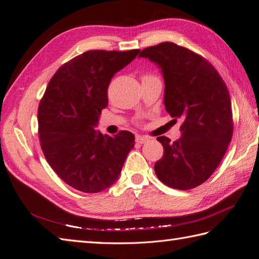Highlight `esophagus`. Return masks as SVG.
<instances>
[{
    "label": "esophagus",
    "instance_id": "34e87169",
    "mask_svg": "<svg viewBox=\"0 0 259 259\" xmlns=\"http://www.w3.org/2000/svg\"><path fill=\"white\" fill-rule=\"evenodd\" d=\"M149 139H150V138L147 137V136H143V135H137L136 138H135L137 144H145V143L148 142Z\"/></svg>",
    "mask_w": 259,
    "mask_h": 259
}]
</instances>
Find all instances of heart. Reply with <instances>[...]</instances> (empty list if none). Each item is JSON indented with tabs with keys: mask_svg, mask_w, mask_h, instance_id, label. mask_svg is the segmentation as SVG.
Returning <instances> with one entry per match:
<instances>
[{
	"mask_svg": "<svg viewBox=\"0 0 259 259\" xmlns=\"http://www.w3.org/2000/svg\"><path fill=\"white\" fill-rule=\"evenodd\" d=\"M148 76H149V75H146V76H144V77H148Z\"/></svg>",
	"mask_w": 259,
	"mask_h": 259,
	"instance_id": "b5f03b06",
	"label": "heart"
}]
</instances>
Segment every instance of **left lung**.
<instances>
[{
  "mask_svg": "<svg viewBox=\"0 0 259 259\" xmlns=\"http://www.w3.org/2000/svg\"><path fill=\"white\" fill-rule=\"evenodd\" d=\"M161 68L168 114L182 119V137L156 139L164 148L154 170L163 184L178 190L200 186L223 160L233 133L231 100L227 85L208 60L171 42L142 51Z\"/></svg>",
  "mask_w": 259,
  "mask_h": 259,
  "instance_id": "left-lung-1",
  "label": "left lung"
}]
</instances>
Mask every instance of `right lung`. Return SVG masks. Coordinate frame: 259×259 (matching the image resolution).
<instances>
[{"mask_svg": "<svg viewBox=\"0 0 259 259\" xmlns=\"http://www.w3.org/2000/svg\"><path fill=\"white\" fill-rule=\"evenodd\" d=\"M140 50H93L62 65L53 75L38 105V137L46 161L74 189L96 193L119 178L135 136L96 131L108 106L112 76L135 59Z\"/></svg>", "mask_w": 259, "mask_h": 259, "instance_id": "add662e5", "label": "right lung"}]
</instances>
